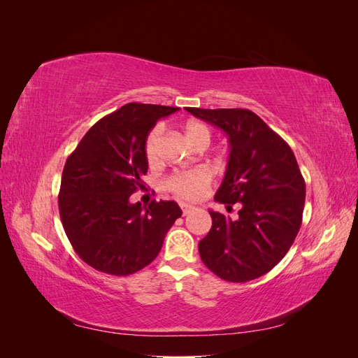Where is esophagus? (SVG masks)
<instances>
[{
    "label": "esophagus",
    "mask_w": 358,
    "mask_h": 358,
    "mask_svg": "<svg viewBox=\"0 0 358 358\" xmlns=\"http://www.w3.org/2000/svg\"><path fill=\"white\" fill-rule=\"evenodd\" d=\"M179 206H180V209H182V213H183V215H188V213L194 209L191 204H187V203H180Z\"/></svg>",
    "instance_id": "obj_1"
}]
</instances>
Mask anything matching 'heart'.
<instances>
[{
	"label": "heart",
	"instance_id": "heart-1",
	"mask_svg": "<svg viewBox=\"0 0 358 358\" xmlns=\"http://www.w3.org/2000/svg\"><path fill=\"white\" fill-rule=\"evenodd\" d=\"M162 134V128L159 125L150 129L146 140H145V157L150 166L158 162V149H159V140ZM185 138L188 143L194 146L199 142H208L210 140L209 128L200 124V122H188L185 125ZM212 180V175L208 169H192L187 171H180L171 175L166 180V187L178 197L187 199V200H199L201 199L209 189Z\"/></svg>",
	"mask_w": 358,
	"mask_h": 358
}]
</instances>
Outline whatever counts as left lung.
Masks as SVG:
<instances>
[{"instance_id":"8db88e82","label":"left lung","mask_w":358,"mask_h":358,"mask_svg":"<svg viewBox=\"0 0 358 358\" xmlns=\"http://www.w3.org/2000/svg\"><path fill=\"white\" fill-rule=\"evenodd\" d=\"M191 115L229 137V166L215 200L241 210L234 220L209 210L212 229L199 243L206 267L229 282H248L285 257L301 225L306 185L285 140L248 109H197Z\"/></svg>"}]
</instances>
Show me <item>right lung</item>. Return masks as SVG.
<instances>
[{
	"mask_svg": "<svg viewBox=\"0 0 358 358\" xmlns=\"http://www.w3.org/2000/svg\"><path fill=\"white\" fill-rule=\"evenodd\" d=\"M179 107L128 103L90 128L64 166L58 196L69 241L83 262L107 275L128 276L157 258L176 201L129 203L148 171L145 140L158 119Z\"/></svg>",
	"mask_w": 358,
	"mask_h": 358,
	"instance_id": "right-lung-1",
	"label": "right lung"
}]
</instances>
